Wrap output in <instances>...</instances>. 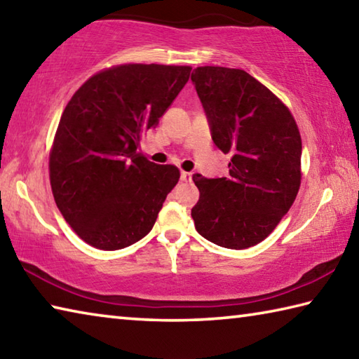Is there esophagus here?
I'll return each instance as SVG.
<instances>
[{"mask_svg": "<svg viewBox=\"0 0 359 359\" xmlns=\"http://www.w3.org/2000/svg\"><path fill=\"white\" fill-rule=\"evenodd\" d=\"M181 181L191 183V181H192V173L191 172H181Z\"/></svg>", "mask_w": 359, "mask_h": 359, "instance_id": "obj_1", "label": "esophagus"}]
</instances>
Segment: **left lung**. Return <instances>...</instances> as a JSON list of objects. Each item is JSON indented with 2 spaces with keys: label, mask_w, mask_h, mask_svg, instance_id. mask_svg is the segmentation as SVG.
Returning a JSON list of instances; mask_svg holds the SVG:
<instances>
[{
  "label": "left lung",
  "mask_w": 359,
  "mask_h": 359,
  "mask_svg": "<svg viewBox=\"0 0 359 359\" xmlns=\"http://www.w3.org/2000/svg\"><path fill=\"white\" fill-rule=\"evenodd\" d=\"M192 81L211 137L231 154L229 176L196 173L192 219L200 235L227 249L262 243L290 210L301 186V135L288 107L241 69L203 66Z\"/></svg>",
  "instance_id": "8db88e82"
}]
</instances>
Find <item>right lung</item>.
Returning <instances> with one entry per match:
<instances>
[{
    "instance_id": "obj_1",
    "label": "right lung",
    "mask_w": 359,
    "mask_h": 359,
    "mask_svg": "<svg viewBox=\"0 0 359 359\" xmlns=\"http://www.w3.org/2000/svg\"><path fill=\"white\" fill-rule=\"evenodd\" d=\"M191 69L113 66L67 102L50 149V184L62 217L90 246L123 249L153 229L180 170L149 162L138 142L159 124Z\"/></svg>"
}]
</instances>
